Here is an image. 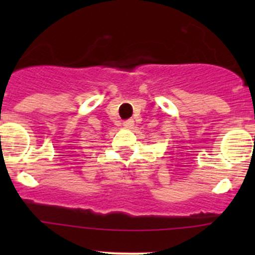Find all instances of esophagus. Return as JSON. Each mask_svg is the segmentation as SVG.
<instances>
[{
    "label": "esophagus",
    "instance_id": "34e87169",
    "mask_svg": "<svg viewBox=\"0 0 255 255\" xmlns=\"http://www.w3.org/2000/svg\"><path fill=\"white\" fill-rule=\"evenodd\" d=\"M133 126H134V121L133 120H127L123 122V127L127 128V129H132Z\"/></svg>",
    "mask_w": 255,
    "mask_h": 255
}]
</instances>
